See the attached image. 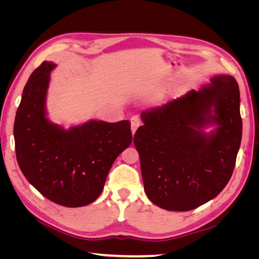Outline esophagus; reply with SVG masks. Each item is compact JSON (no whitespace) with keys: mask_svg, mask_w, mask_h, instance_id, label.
Masks as SVG:
<instances>
[{"mask_svg":"<svg viewBox=\"0 0 259 259\" xmlns=\"http://www.w3.org/2000/svg\"><path fill=\"white\" fill-rule=\"evenodd\" d=\"M140 126V119L138 116H133L131 119V130L133 134H135L136 130Z\"/></svg>","mask_w":259,"mask_h":259,"instance_id":"1","label":"esophagus"}]
</instances>
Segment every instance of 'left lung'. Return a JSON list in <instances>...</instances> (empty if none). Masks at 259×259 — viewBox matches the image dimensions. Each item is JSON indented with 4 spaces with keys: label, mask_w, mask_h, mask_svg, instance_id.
<instances>
[{
    "label": "left lung",
    "mask_w": 259,
    "mask_h": 259,
    "mask_svg": "<svg viewBox=\"0 0 259 259\" xmlns=\"http://www.w3.org/2000/svg\"><path fill=\"white\" fill-rule=\"evenodd\" d=\"M213 113L211 114V112ZM134 135L147 197L167 210L204 204L230 180L242 138L240 90L231 75L147 109ZM216 123L205 135L200 128Z\"/></svg>",
    "instance_id": "obj_1"
}]
</instances>
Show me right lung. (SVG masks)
Here are the masks:
<instances>
[{
    "label": "right lung",
    "mask_w": 259,
    "mask_h": 259,
    "mask_svg": "<svg viewBox=\"0 0 259 259\" xmlns=\"http://www.w3.org/2000/svg\"><path fill=\"white\" fill-rule=\"evenodd\" d=\"M51 61L37 67L23 89L14 124L18 165L45 198L67 207L91 204L103 191L114 160L132 143L131 123L90 121L69 130L45 111Z\"/></svg>",
    "instance_id": "add662e5"
}]
</instances>
